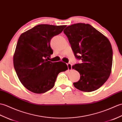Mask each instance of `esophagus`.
Masks as SVG:
<instances>
[{
  "label": "esophagus",
  "instance_id": "34e87169",
  "mask_svg": "<svg viewBox=\"0 0 122 122\" xmlns=\"http://www.w3.org/2000/svg\"><path fill=\"white\" fill-rule=\"evenodd\" d=\"M67 67H68V70H69V71L72 70V64H71L68 63V64H67Z\"/></svg>",
  "mask_w": 122,
  "mask_h": 122
}]
</instances>
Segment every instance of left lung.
<instances>
[{
  "instance_id": "8db88e82",
  "label": "left lung",
  "mask_w": 122,
  "mask_h": 122,
  "mask_svg": "<svg viewBox=\"0 0 122 122\" xmlns=\"http://www.w3.org/2000/svg\"><path fill=\"white\" fill-rule=\"evenodd\" d=\"M63 32L75 57L82 60L81 63L72 66L81 76L80 80L73 83L74 87L84 92L99 89L111 72L113 51L108 38L88 24H72Z\"/></svg>"
}]
</instances>
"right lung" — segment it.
Masks as SVG:
<instances>
[{
	"label": "right lung",
	"mask_w": 122,
	"mask_h": 122,
	"mask_svg": "<svg viewBox=\"0 0 122 122\" xmlns=\"http://www.w3.org/2000/svg\"><path fill=\"white\" fill-rule=\"evenodd\" d=\"M66 25L39 24L22 33L13 55V65L20 81L26 89L42 93L52 88L58 74L67 70L63 62L47 59L53 53L50 41Z\"/></svg>",
	"instance_id": "obj_1"
}]
</instances>
